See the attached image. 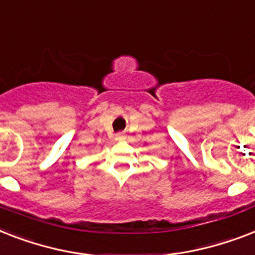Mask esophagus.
I'll use <instances>...</instances> for the list:
<instances>
[{"label": "esophagus", "instance_id": "obj_1", "mask_svg": "<svg viewBox=\"0 0 255 255\" xmlns=\"http://www.w3.org/2000/svg\"><path fill=\"white\" fill-rule=\"evenodd\" d=\"M116 138H117L118 140H122V139H125L126 135H125V133H118L117 137H116Z\"/></svg>", "mask_w": 255, "mask_h": 255}]
</instances>
